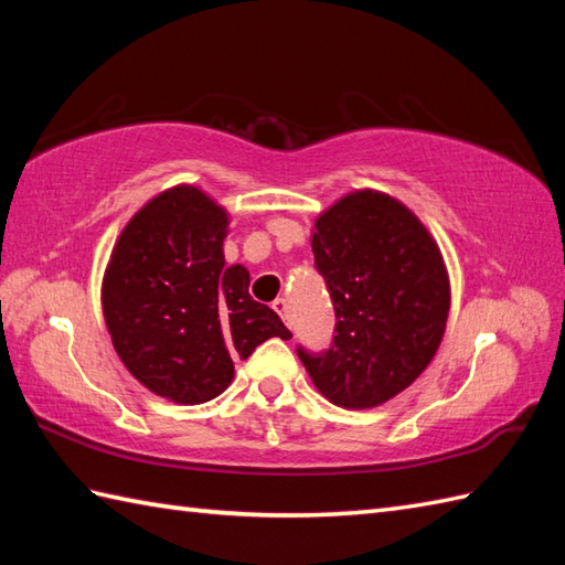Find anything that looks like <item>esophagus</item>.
<instances>
[{
	"label": "esophagus",
	"instance_id": "1",
	"mask_svg": "<svg viewBox=\"0 0 565 565\" xmlns=\"http://www.w3.org/2000/svg\"><path fill=\"white\" fill-rule=\"evenodd\" d=\"M271 308L281 316V320L286 322V326H289V301H286V298H276V301L271 303Z\"/></svg>",
	"mask_w": 565,
	"mask_h": 565
}]
</instances>
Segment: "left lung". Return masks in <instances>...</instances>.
I'll use <instances>...</instances> for the list:
<instances>
[{
    "mask_svg": "<svg viewBox=\"0 0 565 565\" xmlns=\"http://www.w3.org/2000/svg\"><path fill=\"white\" fill-rule=\"evenodd\" d=\"M310 247L338 334L328 352L298 347V356L330 403L383 405L429 366L447 330L451 289L441 252L405 203L376 189L322 211Z\"/></svg>",
    "mask_w": 565,
    "mask_h": 565,
    "instance_id": "1",
    "label": "left lung"
}]
</instances>
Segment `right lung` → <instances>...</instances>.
I'll use <instances>...</instances> for the list:
<instances>
[{
	"mask_svg": "<svg viewBox=\"0 0 565 565\" xmlns=\"http://www.w3.org/2000/svg\"><path fill=\"white\" fill-rule=\"evenodd\" d=\"M231 215L206 191L179 184L150 199L118 235L102 281L116 354L154 395L199 405L221 395L269 338L291 340L271 308L252 301L249 271L225 267Z\"/></svg>",
	"mask_w": 565,
	"mask_h": 565,
	"instance_id": "right-lung-1",
	"label": "right lung"
}]
</instances>
